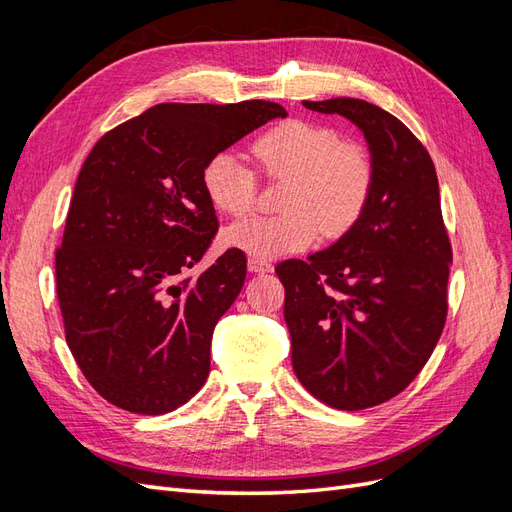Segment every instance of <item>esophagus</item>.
<instances>
[{"label":"esophagus","instance_id":"34e87169","mask_svg":"<svg viewBox=\"0 0 512 512\" xmlns=\"http://www.w3.org/2000/svg\"><path fill=\"white\" fill-rule=\"evenodd\" d=\"M247 269H250L252 273H271L273 265H271V262H267V260L250 258V260H247Z\"/></svg>","mask_w":512,"mask_h":512}]
</instances>
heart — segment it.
Returning <instances> with one entry per match:
<instances>
[{
  "mask_svg": "<svg viewBox=\"0 0 512 512\" xmlns=\"http://www.w3.org/2000/svg\"><path fill=\"white\" fill-rule=\"evenodd\" d=\"M252 153L269 177L288 179L286 211L228 226L226 247L269 260L305 250L320 230L324 237H342L359 222L374 188V164L363 147L339 141L324 126L290 119L262 134ZM200 181L209 203L232 218H243L256 205V175L237 153H215Z\"/></svg>",
  "mask_w": 512,
  "mask_h": 512,
  "instance_id": "obj_1",
  "label": "heart"
}]
</instances>
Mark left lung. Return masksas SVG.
Returning a JSON list of instances; mask_svg holds the SVG:
<instances>
[{"mask_svg":"<svg viewBox=\"0 0 512 512\" xmlns=\"http://www.w3.org/2000/svg\"><path fill=\"white\" fill-rule=\"evenodd\" d=\"M303 106L363 132L374 188L359 222L331 247L275 269L292 369L322 404L365 410L406 389L444 329L453 252L438 175L421 141L384 108L359 98Z\"/></svg>","mask_w":512,"mask_h":512,"instance_id":"1","label":"left lung"}]
</instances>
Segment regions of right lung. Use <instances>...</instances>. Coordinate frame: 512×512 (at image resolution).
Masks as SVG:
<instances>
[{"label": "right lung", "mask_w": 512, "mask_h": 512, "mask_svg": "<svg viewBox=\"0 0 512 512\" xmlns=\"http://www.w3.org/2000/svg\"><path fill=\"white\" fill-rule=\"evenodd\" d=\"M275 117L284 106L267 100L156 104L87 156L55 254L57 299L72 356L113 406L166 414L207 382L213 329L247 262L228 250L181 282L218 232L200 177L215 153Z\"/></svg>", "instance_id": "obj_1"}]
</instances>
